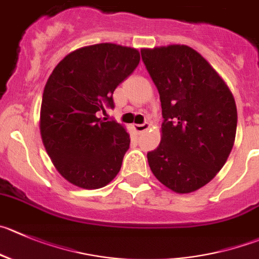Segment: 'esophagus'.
I'll return each instance as SVG.
<instances>
[{
    "label": "esophagus",
    "instance_id": "34e87169",
    "mask_svg": "<svg viewBox=\"0 0 259 259\" xmlns=\"http://www.w3.org/2000/svg\"><path fill=\"white\" fill-rule=\"evenodd\" d=\"M132 127H134V130L136 132H144V131H147V130L151 127V124L146 122V123H142V124H134Z\"/></svg>",
    "mask_w": 259,
    "mask_h": 259
}]
</instances>
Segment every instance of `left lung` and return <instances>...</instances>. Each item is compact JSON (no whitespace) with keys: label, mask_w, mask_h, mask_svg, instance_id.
<instances>
[{"label":"left lung","mask_w":259,"mask_h":259,"mask_svg":"<svg viewBox=\"0 0 259 259\" xmlns=\"http://www.w3.org/2000/svg\"><path fill=\"white\" fill-rule=\"evenodd\" d=\"M161 102V141L147 152L155 178L176 193L212 181L235 141V100L215 68L184 44L141 49Z\"/></svg>","instance_id":"obj_1"}]
</instances>
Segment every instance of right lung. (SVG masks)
Returning a JSON list of instances; mask_svg holds the SVG:
<instances>
[{"mask_svg":"<svg viewBox=\"0 0 259 259\" xmlns=\"http://www.w3.org/2000/svg\"><path fill=\"white\" fill-rule=\"evenodd\" d=\"M140 52L100 43L71 52L56 66L43 91L40 136L54 168L83 189L115 178L130 147V135L115 120L99 118L114 108L113 93L139 66Z\"/></svg>","mask_w":259,"mask_h":259,"instance_id":"obj_1","label":"right lung"}]
</instances>
